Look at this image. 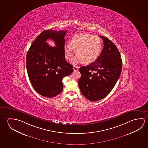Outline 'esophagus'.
I'll return each instance as SVG.
<instances>
[{"label":"esophagus","mask_w":148,"mask_h":148,"mask_svg":"<svg viewBox=\"0 0 148 148\" xmlns=\"http://www.w3.org/2000/svg\"><path fill=\"white\" fill-rule=\"evenodd\" d=\"M73 70L74 71H77L78 70V67L77 66H74Z\"/></svg>","instance_id":"34e87169"}]
</instances>
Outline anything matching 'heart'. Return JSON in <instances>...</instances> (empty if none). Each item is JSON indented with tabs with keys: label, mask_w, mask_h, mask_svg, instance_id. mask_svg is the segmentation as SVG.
Masks as SVG:
<instances>
[{
	"label": "heart",
	"mask_w": 148,
	"mask_h": 148,
	"mask_svg": "<svg viewBox=\"0 0 148 148\" xmlns=\"http://www.w3.org/2000/svg\"><path fill=\"white\" fill-rule=\"evenodd\" d=\"M102 49L101 39L88 34L75 35L71 40L70 44L64 46V55L68 60L72 59L76 50L77 56L73 61L74 64L83 62L86 64L94 62L99 57Z\"/></svg>",
	"instance_id": "obj_1"
}]
</instances>
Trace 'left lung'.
Masks as SVG:
<instances>
[{
    "mask_svg": "<svg viewBox=\"0 0 148 148\" xmlns=\"http://www.w3.org/2000/svg\"><path fill=\"white\" fill-rule=\"evenodd\" d=\"M97 60L79 68L81 74L78 86L82 95L91 101L103 99L109 94L120 76L122 61L118 49L106 37Z\"/></svg>",
    "mask_w": 148,
    "mask_h": 148,
    "instance_id": "1",
    "label": "left lung"
}]
</instances>
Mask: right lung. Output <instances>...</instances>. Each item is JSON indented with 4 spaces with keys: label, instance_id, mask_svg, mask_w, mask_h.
I'll return each mask as SVG.
<instances>
[{
    "label": "right lung",
    "instance_id": "obj_1",
    "mask_svg": "<svg viewBox=\"0 0 148 148\" xmlns=\"http://www.w3.org/2000/svg\"><path fill=\"white\" fill-rule=\"evenodd\" d=\"M66 31L44 30L27 52L26 68L29 80L34 89L43 97L51 98L60 93L63 78L73 72V66L66 62L64 56ZM48 39L55 42L56 47L47 43Z\"/></svg>",
    "mask_w": 148,
    "mask_h": 148
}]
</instances>
